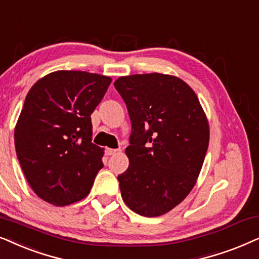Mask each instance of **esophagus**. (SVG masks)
<instances>
[{"label":"esophagus","instance_id":"34e87169","mask_svg":"<svg viewBox=\"0 0 259 259\" xmlns=\"http://www.w3.org/2000/svg\"><path fill=\"white\" fill-rule=\"evenodd\" d=\"M116 153H117V149H112V148H106L105 149V155H108V156L115 155Z\"/></svg>","mask_w":259,"mask_h":259}]
</instances>
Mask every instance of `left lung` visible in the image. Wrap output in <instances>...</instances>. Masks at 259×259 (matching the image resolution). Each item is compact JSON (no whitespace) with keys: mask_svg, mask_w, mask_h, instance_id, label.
Returning a JSON list of instances; mask_svg holds the SVG:
<instances>
[{"mask_svg":"<svg viewBox=\"0 0 259 259\" xmlns=\"http://www.w3.org/2000/svg\"><path fill=\"white\" fill-rule=\"evenodd\" d=\"M126 104L132 135L129 167L118 175L127 207L143 217L169 212L194 187L209 142V126L191 86L162 73L113 82Z\"/></svg>","mask_w":259,"mask_h":259,"instance_id":"8db88e82","label":"left lung"}]
</instances>
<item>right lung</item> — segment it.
Here are the masks:
<instances>
[{
    "instance_id": "right-lung-1",
    "label": "right lung",
    "mask_w": 259,
    "mask_h": 259,
    "mask_svg": "<svg viewBox=\"0 0 259 259\" xmlns=\"http://www.w3.org/2000/svg\"><path fill=\"white\" fill-rule=\"evenodd\" d=\"M111 80L84 71H57L29 90L14 140L23 174L45 201L71 205L91 191L104 165V149L91 142V113Z\"/></svg>"
}]
</instances>
